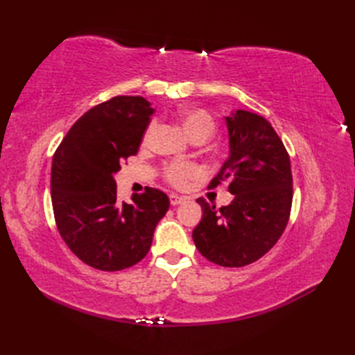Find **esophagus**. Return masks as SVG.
<instances>
[{"label":"esophagus","mask_w":355,"mask_h":355,"mask_svg":"<svg viewBox=\"0 0 355 355\" xmlns=\"http://www.w3.org/2000/svg\"><path fill=\"white\" fill-rule=\"evenodd\" d=\"M169 200H171V205H172V206H178V205H182V202H184L187 198L183 197V195L171 193V195H169Z\"/></svg>","instance_id":"1"}]
</instances>
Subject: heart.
Instances as JSON below:
<instances>
[{
	"mask_svg": "<svg viewBox=\"0 0 355 355\" xmlns=\"http://www.w3.org/2000/svg\"><path fill=\"white\" fill-rule=\"evenodd\" d=\"M183 126L189 137L197 134H212L214 131V119L202 110H187L183 112ZM154 131V125L149 128L146 137ZM198 173V168L187 162H171L164 168V175L169 183L175 186H184L187 180H191Z\"/></svg>",
	"mask_w": 355,
	"mask_h": 355,
	"instance_id": "1",
	"label": "heart"
}]
</instances>
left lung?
Listing matches in <instances>:
<instances>
[{
  "label": "left lung",
  "instance_id": "1",
  "mask_svg": "<svg viewBox=\"0 0 355 355\" xmlns=\"http://www.w3.org/2000/svg\"><path fill=\"white\" fill-rule=\"evenodd\" d=\"M224 122L229 157L212 183L229 182L235 198L221 209L198 198L202 216L192 238L210 262L244 267L262 258L286 227L293 201L291 164L266 117L233 110Z\"/></svg>",
  "mask_w": 355,
  "mask_h": 355
}]
</instances>
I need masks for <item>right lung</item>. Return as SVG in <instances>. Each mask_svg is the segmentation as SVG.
<instances>
[{
  "mask_svg": "<svg viewBox=\"0 0 355 355\" xmlns=\"http://www.w3.org/2000/svg\"><path fill=\"white\" fill-rule=\"evenodd\" d=\"M141 96H116L87 111L53 155L51 205L65 244L87 266L119 271L140 262L169 209L164 192L146 187L117 201L114 175L135 155L154 114Z\"/></svg>",
  "mask_w": 355,
  "mask_h": 355,
  "instance_id": "obj_1",
  "label": "right lung"
}]
</instances>
